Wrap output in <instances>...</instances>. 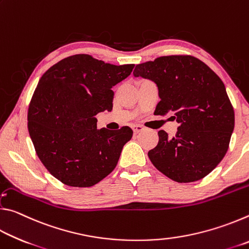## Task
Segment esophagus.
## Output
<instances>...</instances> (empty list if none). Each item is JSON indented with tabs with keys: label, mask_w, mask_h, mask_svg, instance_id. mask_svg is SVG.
I'll use <instances>...</instances> for the list:
<instances>
[{
	"label": "esophagus",
	"mask_w": 249,
	"mask_h": 249,
	"mask_svg": "<svg viewBox=\"0 0 249 249\" xmlns=\"http://www.w3.org/2000/svg\"><path fill=\"white\" fill-rule=\"evenodd\" d=\"M133 130H134V134L140 133V132H142V126H141V125H134L133 126Z\"/></svg>",
	"instance_id": "obj_1"
}]
</instances>
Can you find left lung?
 I'll return each mask as SVG.
<instances>
[{"mask_svg": "<svg viewBox=\"0 0 249 249\" xmlns=\"http://www.w3.org/2000/svg\"><path fill=\"white\" fill-rule=\"evenodd\" d=\"M133 74L157 84L155 115L170 116L179 124L174 137L158 132V144L148 151L153 165L177 182L208 176L224 158L235 124L220 77L192 56L159 57L137 65Z\"/></svg>", "mask_w": 249, "mask_h": 249, "instance_id": "1", "label": "left lung"}]
</instances>
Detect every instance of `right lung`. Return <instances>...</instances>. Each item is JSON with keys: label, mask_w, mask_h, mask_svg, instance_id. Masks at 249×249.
<instances>
[{"label": "right lung", "mask_w": 249, "mask_h": 249, "mask_svg": "<svg viewBox=\"0 0 249 249\" xmlns=\"http://www.w3.org/2000/svg\"><path fill=\"white\" fill-rule=\"evenodd\" d=\"M134 66L74 54L40 78L29 104L28 132L40 161L62 183L92 187L114 170L133 130L98 129L95 115L112 111V88Z\"/></svg>", "instance_id": "obj_1"}]
</instances>
